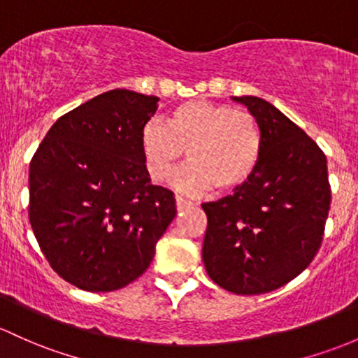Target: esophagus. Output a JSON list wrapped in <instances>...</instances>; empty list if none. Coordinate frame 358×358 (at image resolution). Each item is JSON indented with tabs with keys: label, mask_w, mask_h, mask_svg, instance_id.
I'll return each instance as SVG.
<instances>
[{
	"label": "esophagus",
	"mask_w": 358,
	"mask_h": 358,
	"mask_svg": "<svg viewBox=\"0 0 358 358\" xmlns=\"http://www.w3.org/2000/svg\"><path fill=\"white\" fill-rule=\"evenodd\" d=\"M176 206H178L179 211H182V210H187V208H193L194 203L187 201V199H184L182 196H178V198H176Z\"/></svg>",
	"instance_id": "1"
}]
</instances>
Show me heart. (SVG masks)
I'll return each instance as SVG.
<instances>
[{
	"mask_svg": "<svg viewBox=\"0 0 358 358\" xmlns=\"http://www.w3.org/2000/svg\"><path fill=\"white\" fill-rule=\"evenodd\" d=\"M141 152L148 174L164 182L187 152V165L176 186L189 194L217 187L232 193L248 184L263 155V133L251 113L227 103L184 102L172 110L167 126L150 121L141 131Z\"/></svg>",
	"mask_w": 358,
	"mask_h": 358,
	"instance_id": "heart-1",
	"label": "heart"
}]
</instances>
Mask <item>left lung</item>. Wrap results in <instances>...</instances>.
<instances>
[{
  "mask_svg": "<svg viewBox=\"0 0 358 358\" xmlns=\"http://www.w3.org/2000/svg\"><path fill=\"white\" fill-rule=\"evenodd\" d=\"M244 103L263 133V155L248 184L203 203V263L217 285L266 294L301 275L317 255L331 205L328 162L316 141L270 102Z\"/></svg>",
  "mask_w": 358,
  "mask_h": 358,
  "instance_id": "8db88e82",
  "label": "left lung"
}]
</instances>
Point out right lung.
Segmentation results:
<instances>
[{"label":"right lung","mask_w":358,"mask_h":358,"mask_svg":"<svg viewBox=\"0 0 358 358\" xmlns=\"http://www.w3.org/2000/svg\"><path fill=\"white\" fill-rule=\"evenodd\" d=\"M160 99L116 88L51 126L29 171V218L51 268L87 292L143 275L176 217L174 193L153 186L141 131Z\"/></svg>","instance_id":"right-lung-1"}]
</instances>
